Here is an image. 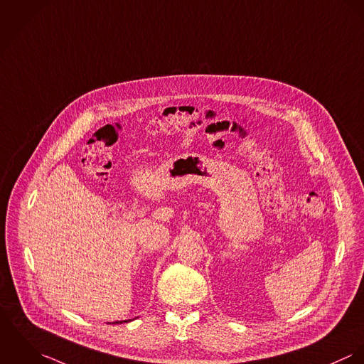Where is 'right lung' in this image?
Wrapping results in <instances>:
<instances>
[{
  "label": "right lung",
  "instance_id": "obj_1",
  "mask_svg": "<svg viewBox=\"0 0 364 364\" xmlns=\"http://www.w3.org/2000/svg\"><path fill=\"white\" fill-rule=\"evenodd\" d=\"M128 321H131V320H127V321H116V323H128Z\"/></svg>",
  "mask_w": 364,
  "mask_h": 364
}]
</instances>
